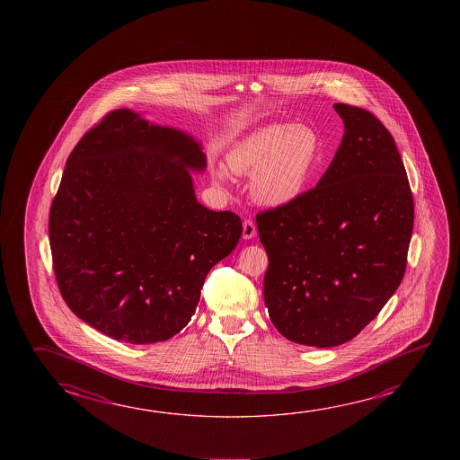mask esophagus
Returning a JSON list of instances; mask_svg holds the SVG:
<instances>
[{
  "instance_id": "esophagus-1",
  "label": "esophagus",
  "mask_w": 460,
  "mask_h": 460,
  "mask_svg": "<svg viewBox=\"0 0 460 460\" xmlns=\"http://www.w3.org/2000/svg\"><path fill=\"white\" fill-rule=\"evenodd\" d=\"M256 235V227L253 225V221H250V219H245L243 221V229H242V237L245 239V241H250V239H253Z\"/></svg>"
}]
</instances>
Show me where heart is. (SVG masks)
Segmentation results:
<instances>
[{"instance_id":"heart-1","label":"heart","mask_w":460,"mask_h":460,"mask_svg":"<svg viewBox=\"0 0 460 460\" xmlns=\"http://www.w3.org/2000/svg\"><path fill=\"white\" fill-rule=\"evenodd\" d=\"M319 136L306 125L271 123L252 129L227 149L226 168H211L217 184L231 174L250 176V196L268 208L294 205L308 188L319 162Z\"/></svg>"}]
</instances>
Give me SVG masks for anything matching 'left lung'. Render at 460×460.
<instances>
[{
    "instance_id": "obj_1",
    "label": "left lung",
    "mask_w": 460,
    "mask_h": 460,
    "mask_svg": "<svg viewBox=\"0 0 460 460\" xmlns=\"http://www.w3.org/2000/svg\"><path fill=\"white\" fill-rule=\"evenodd\" d=\"M345 133L316 188L256 217L270 258L264 303L287 340L339 347L396 292L414 200L390 131L361 107L333 104Z\"/></svg>"
}]
</instances>
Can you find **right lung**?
I'll use <instances>...</instances> for the list:
<instances>
[{"instance_id":"right-lung-1","label":"right lung","mask_w":460,"mask_h":460,"mask_svg":"<svg viewBox=\"0 0 460 460\" xmlns=\"http://www.w3.org/2000/svg\"><path fill=\"white\" fill-rule=\"evenodd\" d=\"M202 144L119 109L68 155L49 211L62 298L111 339L147 345L181 332L205 278L242 235L233 211L197 202Z\"/></svg>"}]
</instances>
